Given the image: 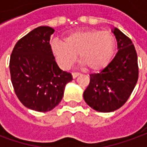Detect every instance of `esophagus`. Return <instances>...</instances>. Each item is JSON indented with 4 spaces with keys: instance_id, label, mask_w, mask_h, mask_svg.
<instances>
[{
    "instance_id": "34e87169",
    "label": "esophagus",
    "mask_w": 147,
    "mask_h": 147,
    "mask_svg": "<svg viewBox=\"0 0 147 147\" xmlns=\"http://www.w3.org/2000/svg\"><path fill=\"white\" fill-rule=\"evenodd\" d=\"M79 75H80V74H79V73H72L73 78H76L77 77H78Z\"/></svg>"
}]
</instances>
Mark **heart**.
<instances>
[{
	"mask_svg": "<svg viewBox=\"0 0 147 147\" xmlns=\"http://www.w3.org/2000/svg\"><path fill=\"white\" fill-rule=\"evenodd\" d=\"M52 54L63 69L79 61L90 71L98 72L107 67L116 51L117 41L110 32L91 29L77 30L63 38V42L53 40L50 43Z\"/></svg>",
	"mask_w": 147,
	"mask_h": 147,
	"instance_id": "obj_1",
	"label": "heart"
}]
</instances>
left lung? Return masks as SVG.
I'll return each mask as SVG.
<instances>
[{"label": "left lung", "instance_id": "left-lung-1", "mask_svg": "<svg viewBox=\"0 0 147 147\" xmlns=\"http://www.w3.org/2000/svg\"><path fill=\"white\" fill-rule=\"evenodd\" d=\"M113 33L118 51L107 67L90 74V83L84 92V101L102 113L121 108L127 102L139 78L136 50L131 40L117 28Z\"/></svg>", "mask_w": 147, "mask_h": 147}]
</instances>
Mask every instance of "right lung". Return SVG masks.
<instances>
[{"instance_id":"obj_1","label":"right lung","mask_w":147,"mask_h":147,"mask_svg":"<svg viewBox=\"0 0 147 147\" xmlns=\"http://www.w3.org/2000/svg\"><path fill=\"white\" fill-rule=\"evenodd\" d=\"M55 32L39 26L19 39L9 62L11 80L19 101L38 112L54 109L62 100L66 84L72 81L70 73L58 66L50 48Z\"/></svg>"}]
</instances>
